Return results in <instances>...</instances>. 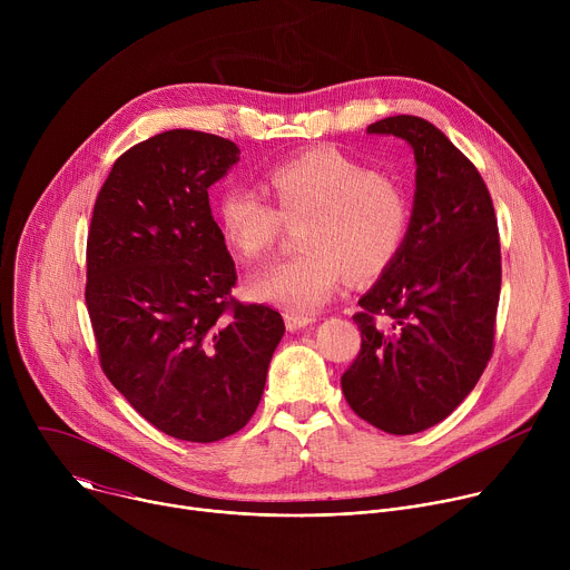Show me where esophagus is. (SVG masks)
<instances>
[{
  "label": "esophagus",
  "instance_id": "esophagus-1",
  "mask_svg": "<svg viewBox=\"0 0 570 570\" xmlns=\"http://www.w3.org/2000/svg\"><path fill=\"white\" fill-rule=\"evenodd\" d=\"M284 320H286V330L288 332H297V330H304V327H308V324H313L315 315L297 313V311H286Z\"/></svg>",
  "mask_w": 570,
  "mask_h": 570
}]
</instances>
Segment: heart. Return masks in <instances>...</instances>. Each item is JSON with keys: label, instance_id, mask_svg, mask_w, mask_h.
Masks as SVG:
<instances>
[{"label": "heart", "instance_id": "heart-1", "mask_svg": "<svg viewBox=\"0 0 570 570\" xmlns=\"http://www.w3.org/2000/svg\"><path fill=\"white\" fill-rule=\"evenodd\" d=\"M277 208L248 187H229L218 198V225L236 257L253 264L271 253L284 220L299 223L304 253L257 273L255 299L291 311L327 304L345 279H376L399 255L411 225V203L387 174L365 161L320 146L293 155L266 176Z\"/></svg>", "mask_w": 570, "mask_h": 570}]
</instances>
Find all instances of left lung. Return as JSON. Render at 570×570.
<instances>
[{
    "instance_id": "8db88e82",
    "label": "left lung",
    "mask_w": 570,
    "mask_h": 570,
    "mask_svg": "<svg viewBox=\"0 0 570 570\" xmlns=\"http://www.w3.org/2000/svg\"><path fill=\"white\" fill-rule=\"evenodd\" d=\"M367 132L415 150V205L403 246L358 299L361 352L341 376L367 424L413 435L446 420L494 352L501 240L490 189L426 119L385 117Z\"/></svg>"
}]
</instances>
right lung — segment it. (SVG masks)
<instances>
[{
	"instance_id": "add662e5",
	"label": "right lung",
	"mask_w": 570,
	"mask_h": 570,
	"mask_svg": "<svg viewBox=\"0 0 570 570\" xmlns=\"http://www.w3.org/2000/svg\"><path fill=\"white\" fill-rule=\"evenodd\" d=\"M238 146L167 130L112 165L88 232L86 304L99 363L161 433L218 442L250 422L282 315L234 299L236 268L207 189Z\"/></svg>"
}]
</instances>
